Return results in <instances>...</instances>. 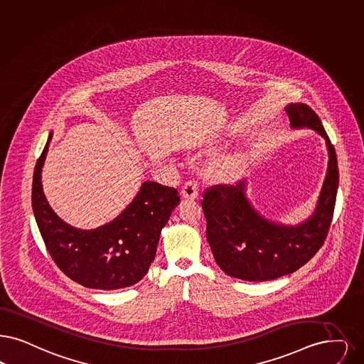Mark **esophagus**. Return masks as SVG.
<instances>
[{
    "label": "esophagus",
    "instance_id": "esophagus-1",
    "mask_svg": "<svg viewBox=\"0 0 364 364\" xmlns=\"http://www.w3.org/2000/svg\"><path fill=\"white\" fill-rule=\"evenodd\" d=\"M181 196L184 199H196L199 196V188H198V183L189 180L187 181L183 188H181Z\"/></svg>",
    "mask_w": 364,
    "mask_h": 364
}]
</instances>
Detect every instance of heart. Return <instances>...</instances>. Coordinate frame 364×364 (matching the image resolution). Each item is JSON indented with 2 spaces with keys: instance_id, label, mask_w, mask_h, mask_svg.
Here are the masks:
<instances>
[{
  "instance_id": "heart-1",
  "label": "heart",
  "mask_w": 364,
  "mask_h": 364,
  "mask_svg": "<svg viewBox=\"0 0 364 364\" xmlns=\"http://www.w3.org/2000/svg\"><path fill=\"white\" fill-rule=\"evenodd\" d=\"M237 166V161L235 159H225V160L219 161L214 165V172L219 176V177H229L234 173Z\"/></svg>"
}]
</instances>
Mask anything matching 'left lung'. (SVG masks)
<instances>
[{
	"label": "left lung",
	"mask_w": 364,
	"mask_h": 364,
	"mask_svg": "<svg viewBox=\"0 0 364 364\" xmlns=\"http://www.w3.org/2000/svg\"><path fill=\"white\" fill-rule=\"evenodd\" d=\"M292 129H311L325 139L329 162L320 198L311 217L284 225L262 215L247 196V178L237 186L205 189L202 200L205 235L219 268L249 282L274 280L295 272L322 247L335 211L338 166L317 114L302 102L286 107Z\"/></svg>",
	"instance_id": "left-lung-1"
}]
</instances>
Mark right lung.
I'll use <instances>...</instances> for the list:
<instances>
[{"instance_id": "1", "label": "right lung", "mask_w": 364, "mask_h": 364, "mask_svg": "<svg viewBox=\"0 0 364 364\" xmlns=\"http://www.w3.org/2000/svg\"><path fill=\"white\" fill-rule=\"evenodd\" d=\"M53 132L35 165L32 210L59 269L87 289L117 290L144 279L156 257L161 230L180 203L175 188L145 181L117 218L92 230L77 229L54 213L42 188V168Z\"/></svg>"}]
</instances>
